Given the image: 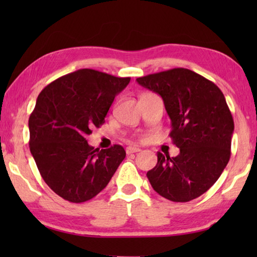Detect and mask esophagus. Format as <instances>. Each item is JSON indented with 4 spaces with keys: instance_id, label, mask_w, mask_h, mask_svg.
<instances>
[{
    "instance_id": "esophagus-1",
    "label": "esophagus",
    "mask_w": 257,
    "mask_h": 257,
    "mask_svg": "<svg viewBox=\"0 0 257 257\" xmlns=\"http://www.w3.org/2000/svg\"><path fill=\"white\" fill-rule=\"evenodd\" d=\"M142 150L138 149L136 146H128L127 149H125V152H127V154H132V153H137V152H141Z\"/></svg>"
}]
</instances>
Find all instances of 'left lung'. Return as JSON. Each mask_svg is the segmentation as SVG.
Wrapping results in <instances>:
<instances>
[{
    "label": "left lung",
    "mask_w": 257,
    "mask_h": 257,
    "mask_svg": "<svg viewBox=\"0 0 257 257\" xmlns=\"http://www.w3.org/2000/svg\"><path fill=\"white\" fill-rule=\"evenodd\" d=\"M159 94L171 120L170 137L180 149L175 158L158 153L147 172L153 189L172 202H189L219 179L230 159L233 119L214 82L185 68L137 78Z\"/></svg>",
    "instance_id": "left-lung-1"
}]
</instances>
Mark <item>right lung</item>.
I'll list each match as a JSON object with an SVG mask.
<instances>
[{"label": "right lung", "instance_id": "add662e5", "mask_svg": "<svg viewBox=\"0 0 257 257\" xmlns=\"http://www.w3.org/2000/svg\"><path fill=\"white\" fill-rule=\"evenodd\" d=\"M130 78L80 69L47 85L29 116V147L43 179L66 201H89L107 186L125 158L121 145L95 150L86 141L105 122Z\"/></svg>", "mask_w": 257, "mask_h": 257}]
</instances>
